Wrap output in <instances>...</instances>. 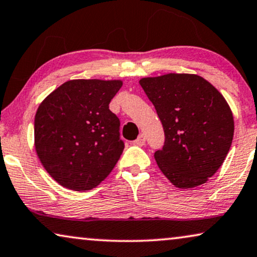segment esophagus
I'll return each mask as SVG.
<instances>
[{"mask_svg":"<svg viewBox=\"0 0 257 257\" xmlns=\"http://www.w3.org/2000/svg\"><path fill=\"white\" fill-rule=\"evenodd\" d=\"M134 144H135V146H139V147L144 146V144H146V136H144L143 134H141V135L137 137L135 141H134Z\"/></svg>","mask_w":257,"mask_h":257,"instance_id":"esophagus-1","label":"esophagus"}]
</instances>
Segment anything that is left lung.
I'll list each match as a JSON object with an SVG mask.
<instances>
[{"mask_svg": "<svg viewBox=\"0 0 257 257\" xmlns=\"http://www.w3.org/2000/svg\"><path fill=\"white\" fill-rule=\"evenodd\" d=\"M140 84L165 134L163 149L155 153L158 168L178 189L205 184L232 146L234 118L226 99L197 74L168 73Z\"/></svg>", "mask_w": 257, "mask_h": 257, "instance_id": "1", "label": "left lung"}]
</instances>
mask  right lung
Listing matches in <instances>:
<instances>
[{
	"instance_id": "add662e5",
	"label": "right lung",
	"mask_w": 257,
	"mask_h": 257,
	"mask_svg": "<svg viewBox=\"0 0 257 257\" xmlns=\"http://www.w3.org/2000/svg\"><path fill=\"white\" fill-rule=\"evenodd\" d=\"M122 80L74 79L50 93L35 115V149L61 186L96 187L120 160L124 144L109 102Z\"/></svg>"
}]
</instances>
